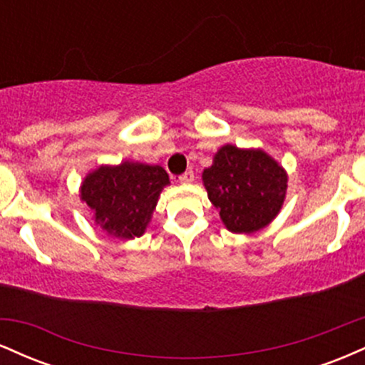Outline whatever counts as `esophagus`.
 Instances as JSON below:
<instances>
[{"label":"esophagus","mask_w":365,"mask_h":365,"mask_svg":"<svg viewBox=\"0 0 365 365\" xmlns=\"http://www.w3.org/2000/svg\"><path fill=\"white\" fill-rule=\"evenodd\" d=\"M178 180H180V183H190V182H194V171L187 170L185 173L180 175Z\"/></svg>","instance_id":"34e87169"}]
</instances>
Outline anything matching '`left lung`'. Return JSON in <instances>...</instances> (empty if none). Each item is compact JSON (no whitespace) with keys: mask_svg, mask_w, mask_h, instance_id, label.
<instances>
[{"mask_svg":"<svg viewBox=\"0 0 365 365\" xmlns=\"http://www.w3.org/2000/svg\"><path fill=\"white\" fill-rule=\"evenodd\" d=\"M202 180L226 228L233 233H252L279 212L288 178L282 166L262 150L228 144L217 150Z\"/></svg>","mask_w":365,"mask_h":365,"instance_id":"obj_1","label":"left lung"}]
</instances>
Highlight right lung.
Wrapping results in <instances>:
<instances>
[{"label": "right lung", "mask_w": 365, "mask_h": 365, "mask_svg": "<svg viewBox=\"0 0 365 365\" xmlns=\"http://www.w3.org/2000/svg\"><path fill=\"white\" fill-rule=\"evenodd\" d=\"M168 183V173L161 166L121 163L92 171L83 180L81 197L110 235L133 238L144 233L158 197Z\"/></svg>", "instance_id": "add662e5"}]
</instances>
